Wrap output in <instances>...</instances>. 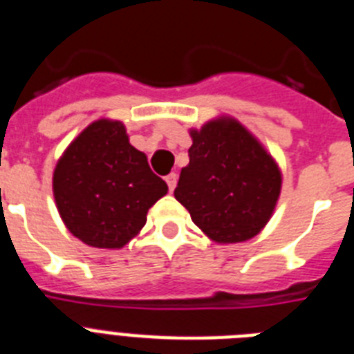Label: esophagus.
<instances>
[{
	"label": "esophagus",
	"instance_id": "obj_1",
	"mask_svg": "<svg viewBox=\"0 0 354 354\" xmlns=\"http://www.w3.org/2000/svg\"><path fill=\"white\" fill-rule=\"evenodd\" d=\"M166 184H168V188H170V192H174L175 186H177V174H170L168 177H166Z\"/></svg>",
	"mask_w": 354,
	"mask_h": 354
}]
</instances>
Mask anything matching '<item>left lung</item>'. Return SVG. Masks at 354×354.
<instances>
[{"instance_id": "8db88e82", "label": "left lung", "mask_w": 354, "mask_h": 354, "mask_svg": "<svg viewBox=\"0 0 354 354\" xmlns=\"http://www.w3.org/2000/svg\"><path fill=\"white\" fill-rule=\"evenodd\" d=\"M192 139L175 198L212 241L233 244L255 236L280 195L273 157L235 119L209 121L192 130Z\"/></svg>"}]
</instances>
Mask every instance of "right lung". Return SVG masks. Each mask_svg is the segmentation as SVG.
Instances as JSON below:
<instances>
[{"instance_id":"1","label":"right lung","mask_w":354,"mask_h":354,"mask_svg":"<svg viewBox=\"0 0 354 354\" xmlns=\"http://www.w3.org/2000/svg\"><path fill=\"white\" fill-rule=\"evenodd\" d=\"M168 186L128 142L119 121L92 122L66 148L54 171V197L65 226L93 248L115 250L146 224Z\"/></svg>"}]
</instances>
